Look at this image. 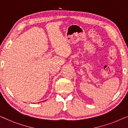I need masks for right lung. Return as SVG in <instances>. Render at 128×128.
Wrapping results in <instances>:
<instances>
[{"instance_id": "right-lung-1", "label": "right lung", "mask_w": 128, "mask_h": 128, "mask_svg": "<svg viewBox=\"0 0 128 128\" xmlns=\"http://www.w3.org/2000/svg\"><path fill=\"white\" fill-rule=\"evenodd\" d=\"M45 101H46V100H45Z\"/></svg>"}]
</instances>
